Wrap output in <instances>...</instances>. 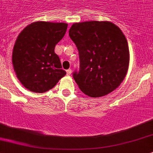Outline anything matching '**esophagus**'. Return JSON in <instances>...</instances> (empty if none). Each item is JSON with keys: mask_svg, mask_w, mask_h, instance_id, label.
<instances>
[{"mask_svg": "<svg viewBox=\"0 0 153 153\" xmlns=\"http://www.w3.org/2000/svg\"><path fill=\"white\" fill-rule=\"evenodd\" d=\"M66 73H67L68 76H70L72 74V70L71 69H67V70H66Z\"/></svg>", "mask_w": 153, "mask_h": 153, "instance_id": "34e87169", "label": "esophagus"}]
</instances>
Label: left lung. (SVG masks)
Here are the masks:
<instances>
[{"instance_id":"8db88e82","label":"left lung","mask_w":153,"mask_h":153,"mask_svg":"<svg viewBox=\"0 0 153 153\" xmlns=\"http://www.w3.org/2000/svg\"><path fill=\"white\" fill-rule=\"evenodd\" d=\"M69 35L79 51V71L74 78L83 93L100 98L116 90L129 67L130 52L122 30L108 21L76 22Z\"/></svg>"}]
</instances>
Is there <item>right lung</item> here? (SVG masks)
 I'll use <instances>...</instances> for the list:
<instances>
[{
	"label": "right lung",
	"instance_id": "add662e5",
	"mask_svg": "<svg viewBox=\"0 0 153 153\" xmlns=\"http://www.w3.org/2000/svg\"><path fill=\"white\" fill-rule=\"evenodd\" d=\"M67 26L65 22L37 21L19 34L12 51V65L18 79L27 90L44 93L66 74L55 48Z\"/></svg>",
	"mask_w": 153,
	"mask_h": 153
}]
</instances>
